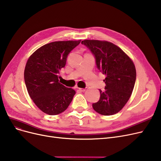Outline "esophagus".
I'll return each instance as SVG.
<instances>
[{
	"mask_svg": "<svg viewBox=\"0 0 161 161\" xmlns=\"http://www.w3.org/2000/svg\"><path fill=\"white\" fill-rule=\"evenodd\" d=\"M78 90L80 92H85V88H78Z\"/></svg>",
	"mask_w": 161,
	"mask_h": 161,
	"instance_id": "34e87169",
	"label": "esophagus"
}]
</instances>
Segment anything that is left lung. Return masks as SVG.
Here are the masks:
<instances>
[{"label":"left lung","instance_id":"8db88e82","mask_svg":"<svg viewBox=\"0 0 161 161\" xmlns=\"http://www.w3.org/2000/svg\"><path fill=\"white\" fill-rule=\"evenodd\" d=\"M94 55L98 69L106 78L105 91L99 89L101 97L92 104L93 109L102 115L119 113L128 102L136 80L135 66L122 49L108 41L85 40L81 42Z\"/></svg>","mask_w":161,"mask_h":161}]
</instances>
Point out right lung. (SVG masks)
<instances>
[{
    "label": "right lung",
    "instance_id": "add662e5",
    "mask_svg": "<svg viewBox=\"0 0 161 161\" xmlns=\"http://www.w3.org/2000/svg\"><path fill=\"white\" fill-rule=\"evenodd\" d=\"M81 40L55 41L37 49L28 59L24 78L31 99L43 113L57 115L68 108L75 91L58 82L71 51Z\"/></svg>",
    "mask_w": 161,
    "mask_h": 161
}]
</instances>
